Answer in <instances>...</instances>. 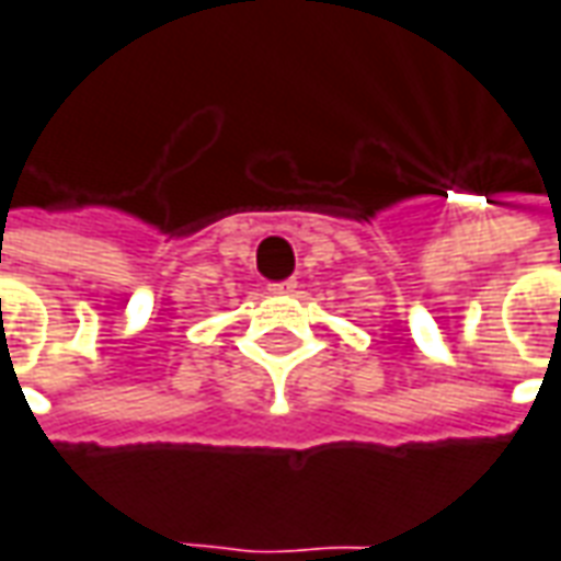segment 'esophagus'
<instances>
[{
	"label": "esophagus",
	"mask_w": 561,
	"mask_h": 561,
	"mask_svg": "<svg viewBox=\"0 0 561 561\" xmlns=\"http://www.w3.org/2000/svg\"><path fill=\"white\" fill-rule=\"evenodd\" d=\"M268 289H272L274 296H289V293H296V280H277Z\"/></svg>",
	"instance_id": "1"
}]
</instances>
